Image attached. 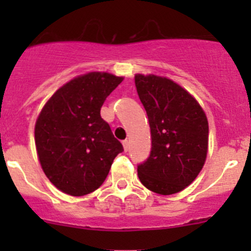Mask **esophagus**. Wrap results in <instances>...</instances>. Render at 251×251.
Here are the masks:
<instances>
[{"mask_svg":"<svg viewBox=\"0 0 251 251\" xmlns=\"http://www.w3.org/2000/svg\"><path fill=\"white\" fill-rule=\"evenodd\" d=\"M123 146H124V149H125V151H128V141H124Z\"/></svg>","mask_w":251,"mask_h":251,"instance_id":"esophagus-1","label":"esophagus"}]
</instances>
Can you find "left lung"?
<instances>
[{
    "instance_id": "1",
    "label": "left lung",
    "mask_w": 251,
    "mask_h": 251,
    "mask_svg": "<svg viewBox=\"0 0 251 251\" xmlns=\"http://www.w3.org/2000/svg\"><path fill=\"white\" fill-rule=\"evenodd\" d=\"M138 97L151 126V151L138 164L142 184L169 196L192 183L203 169L209 125L199 103L166 77L136 75Z\"/></svg>"
}]
</instances>
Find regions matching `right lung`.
Returning <instances> with one entry per match:
<instances>
[{"label": "right lung", "instance_id": "right-lung-1", "mask_svg": "<svg viewBox=\"0 0 251 251\" xmlns=\"http://www.w3.org/2000/svg\"><path fill=\"white\" fill-rule=\"evenodd\" d=\"M121 81L108 73L78 76L60 87L39 115L35 143L40 163L64 193L81 197L100 188L124 151L100 116L105 98Z\"/></svg>", "mask_w": 251, "mask_h": 251}]
</instances>
